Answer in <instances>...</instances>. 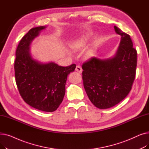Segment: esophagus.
Instances as JSON below:
<instances>
[{
	"label": "esophagus",
	"instance_id": "obj_1",
	"mask_svg": "<svg viewBox=\"0 0 149 149\" xmlns=\"http://www.w3.org/2000/svg\"><path fill=\"white\" fill-rule=\"evenodd\" d=\"M75 70H76L77 72H78L79 73L81 74V73L82 72V71H83V69H82V68H81V66H76V68H75Z\"/></svg>",
	"mask_w": 149,
	"mask_h": 149
}]
</instances>
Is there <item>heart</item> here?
<instances>
[{"instance_id": "obj_1", "label": "heart", "mask_w": 149, "mask_h": 149, "mask_svg": "<svg viewBox=\"0 0 149 149\" xmlns=\"http://www.w3.org/2000/svg\"><path fill=\"white\" fill-rule=\"evenodd\" d=\"M89 40V36H86L83 37L77 38L76 40L72 41L70 45V47L73 51H80L85 48L86 45L88 43V42ZM93 54L92 50L88 51L86 54V57H90L92 54Z\"/></svg>"}]
</instances>
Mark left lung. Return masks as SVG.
<instances>
[{"instance_id": "left-lung-1", "label": "left lung", "mask_w": 149, "mask_h": 149, "mask_svg": "<svg viewBox=\"0 0 149 149\" xmlns=\"http://www.w3.org/2000/svg\"><path fill=\"white\" fill-rule=\"evenodd\" d=\"M120 46L113 57H92L82 65L83 80L87 95L95 107L108 109L118 104L129 94L134 83L137 52L130 36L116 26Z\"/></svg>"}]
</instances>
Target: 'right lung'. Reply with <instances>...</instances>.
<instances>
[{
	"label": "right lung",
	"mask_w": 149,
	"mask_h": 149,
	"mask_svg": "<svg viewBox=\"0 0 149 149\" xmlns=\"http://www.w3.org/2000/svg\"><path fill=\"white\" fill-rule=\"evenodd\" d=\"M45 26L31 29L20 40L15 52V82L23 100L44 112L56 111L65 94L68 75L76 65L58 66L54 62L42 63L31 57L29 45Z\"/></svg>",
	"instance_id": "add662e5"
}]
</instances>
